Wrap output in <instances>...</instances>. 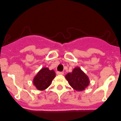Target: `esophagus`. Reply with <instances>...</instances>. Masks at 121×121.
<instances>
[{"instance_id":"34e87169","label":"esophagus","mask_w":121,"mask_h":121,"mask_svg":"<svg viewBox=\"0 0 121 121\" xmlns=\"http://www.w3.org/2000/svg\"><path fill=\"white\" fill-rule=\"evenodd\" d=\"M56 74H57V75H63V74H64V72H56Z\"/></svg>"}]
</instances>
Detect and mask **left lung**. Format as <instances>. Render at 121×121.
<instances>
[{"instance_id":"8db88e82","label":"left lung","mask_w":121,"mask_h":121,"mask_svg":"<svg viewBox=\"0 0 121 121\" xmlns=\"http://www.w3.org/2000/svg\"><path fill=\"white\" fill-rule=\"evenodd\" d=\"M65 78L70 86L77 91H83L90 84L88 76L79 67H75Z\"/></svg>"}]
</instances>
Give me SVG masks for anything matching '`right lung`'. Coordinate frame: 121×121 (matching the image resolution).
Returning a JSON list of instances; mask_svg holds the SVG:
<instances>
[{"mask_svg": "<svg viewBox=\"0 0 121 121\" xmlns=\"http://www.w3.org/2000/svg\"><path fill=\"white\" fill-rule=\"evenodd\" d=\"M55 75L54 70H49L48 67H43L35 76L32 82L37 90L42 91L49 86Z\"/></svg>", "mask_w": 121, "mask_h": 121, "instance_id": "1", "label": "right lung"}]
</instances>
